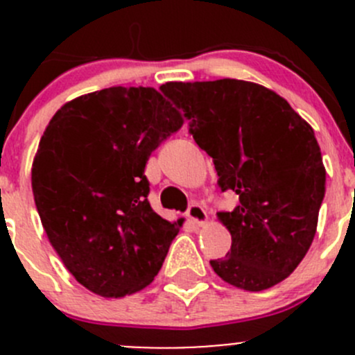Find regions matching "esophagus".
Returning a JSON list of instances; mask_svg holds the SVG:
<instances>
[{
    "label": "esophagus",
    "instance_id": "34e87169",
    "mask_svg": "<svg viewBox=\"0 0 355 355\" xmlns=\"http://www.w3.org/2000/svg\"><path fill=\"white\" fill-rule=\"evenodd\" d=\"M187 216L191 218V220L194 221L196 225H199V227H200V225L206 223V220H207L206 209H204V207L200 206L199 202H194V204H191V206H189Z\"/></svg>",
    "mask_w": 355,
    "mask_h": 355
}]
</instances>
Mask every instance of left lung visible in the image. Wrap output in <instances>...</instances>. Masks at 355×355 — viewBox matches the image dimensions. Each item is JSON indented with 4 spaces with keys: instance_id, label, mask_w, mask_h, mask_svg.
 Masks as SVG:
<instances>
[{
    "instance_id": "8db88e82",
    "label": "left lung",
    "mask_w": 355,
    "mask_h": 355,
    "mask_svg": "<svg viewBox=\"0 0 355 355\" xmlns=\"http://www.w3.org/2000/svg\"><path fill=\"white\" fill-rule=\"evenodd\" d=\"M161 91L213 157L221 191L239 196L234 211L218 213L232 247L209 261L214 273L249 292L280 284L313 244L324 198L314 130L282 96L254 82H166Z\"/></svg>"
}]
</instances>
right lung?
Instances as JSON below:
<instances>
[{"label":"right lung","mask_w":355,"mask_h":355,"mask_svg":"<svg viewBox=\"0 0 355 355\" xmlns=\"http://www.w3.org/2000/svg\"><path fill=\"white\" fill-rule=\"evenodd\" d=\"M153 87H110L55 113L32 163V192L53 249L75 280L101 297L146 288L182 221L148 200L146 163L182 127Z\"/></svg>","instance_id":"1"}]
</instances>
